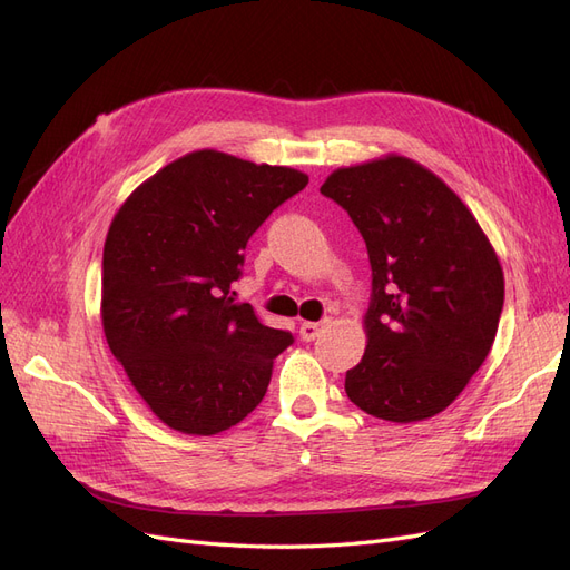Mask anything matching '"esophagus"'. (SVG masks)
Instances as JSON below:
<instances>
[{"label":"esophagus","instance_id":"esophagus-1","mask_svg":"<svg viewBox=\"0 0 570 570\" xmlns=\"http://www.w3.org/2000/svg\"><path fill=\"white\" fill-rule=\"evenodd\" d=\"M325 323H327V321H323V323L304 321V323L299 325V337H302L304 342H312V340H316V337H318V333H321V327H323Z\"/></svg>","mask_w":570,"mask_h":570}]
</instances>
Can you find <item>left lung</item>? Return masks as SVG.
I'll use <instances>...</instances> for the list:
<instances>
[{"label":"left lung","mask_w":570,"mask_h":570,"mask_svg":"<svg viewBox=\"0 0 570 570\" xmlns=\"http://www.w3.org/2000/svg\"><path fill=\"white\" fill-rule=\"evenodd\" d=\"M321 195L364 237L373 271L368 344L347 371L350 400L411 423L450 406L482 366L504 306V273L475 216L406 157L333 170Z\"/></svg>","instance_id":"left-lung-1"}]
</instances>
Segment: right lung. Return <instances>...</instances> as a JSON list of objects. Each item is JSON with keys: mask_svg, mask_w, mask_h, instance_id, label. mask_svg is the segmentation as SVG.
Listing matches in <instances>:
<instances>
[{"mask_svg": "<svg viewBox=\"0 0 570 570\" xmlns=\"http://www.w3.org/2000/svg\"><path fill=\"white\" fill-rule=\"evenodd\" d=\"M308 176L216 149L185 154L145 180L111 220L101 258V325L154 416L216 435L252 413L287 331L237 304L256 228Z\"/></svg>", "mask_w": 570, "mask_h": 570, "instance_id": "obj_1", "label": "right lung"}]
</instances>
